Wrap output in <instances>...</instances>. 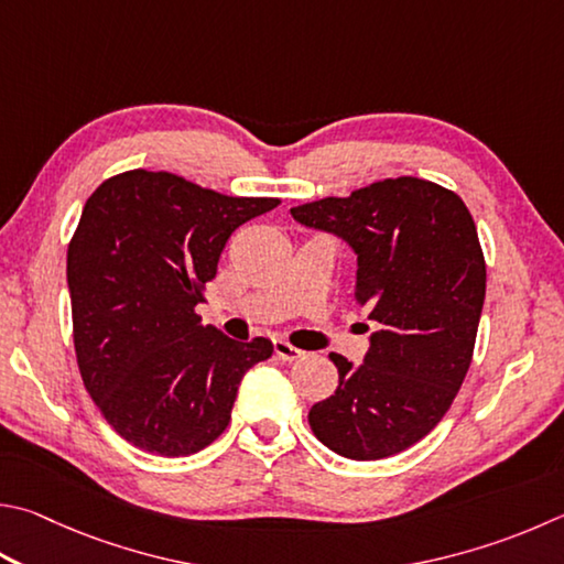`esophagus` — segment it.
Segmentation results:
<instances>
[{"label": "esophagus", "mask_w": 564, "mask_h": 564, "mask_svg": "<svg viewBox=\"0 0 564 564\" xmlns=\"http://www.w3.org/2000/svg\"><path fill=\"white\" fill-rule=\"evenodd\" d=\"M273 352H275V357H279V360H285V362H293V360H299V357L303 355V350H299V347H293L291 343H285V340H273Z\"/></svg>", "instance_id": "34e87169"}]
</instances>
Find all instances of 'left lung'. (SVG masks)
<instances>
[{
	"label": "left lung",
	"instance_id": "left-lung-1",
	"mask_svg": "<svg viewBox=\"0 0 564 564\" xmlns=\"http://www.w3.org/2000/svg\"><path fill=\"white\" fill-rule=\"evenodd\" d=\"M357 253L355 301L380 330L362 365L330 352L335 394L313 404V434L345 458L377 460L442 422L474 357L486 261L474 217L442 184L397 177L291 209Z\"/></svg>",
	"mask_w": 564,
	"mask_h": 564
}]
</instances>
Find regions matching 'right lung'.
<instances>
[{"instance_id": "1", "label": "right lung", "mask_w": 564, "mask_h": 564, "mask_svg": "<svg viewBox=\"0 0 564 564\" xmlns=\"http://www.w3.org/2000/svg\"><path fill=\"white\" fill-rule=\"evenodd\" d=\"M279 207L172 172L130 170L90 194L68 243L80 377L100 414L142 452L189 456L221 436L241 377L271 340H231L194 313L241 224Z\"/></svg>"}]
</instances>
